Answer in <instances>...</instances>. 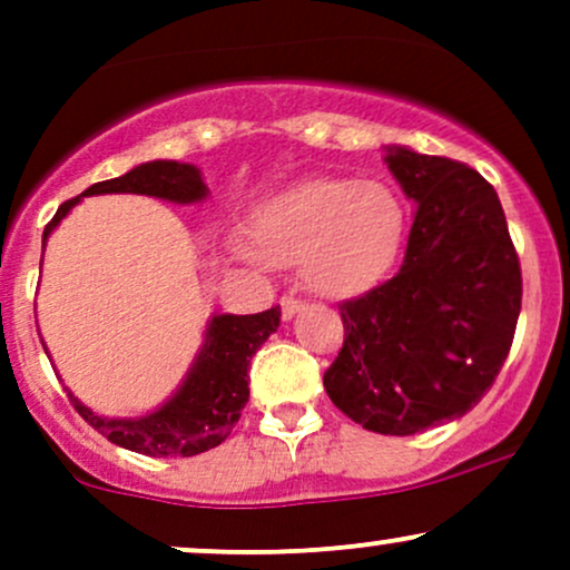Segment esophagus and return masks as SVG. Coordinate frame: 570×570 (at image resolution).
Segmentation results:
<instances>
[{
	"label": "esophagus",
	"instance_id": "esophagus-1",
	"mask_svg": "<svg viewBox=\"0 0 570 570\" xmlns=\"http://www.w3.org/2000/svg\"><path fill=\"white\" fill-rule=\"evenodd\" d=\"M305 307L303 299L297 297H281V313H284V318H292L294 313H299Z\"/></svg>",
	"mask_w": 570,
	"mask_h": 570
}]
</instances>
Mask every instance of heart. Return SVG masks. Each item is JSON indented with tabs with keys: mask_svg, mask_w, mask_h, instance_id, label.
<instances>
[{
	"mask_svg": "<svg viewBox=\"0 0 570 570\" xmlns=\"http://www.w3.org/2000/svg\"><path fill=\"white\" fill-rule=\"evenodd\" d=\"M407 214L385 181L313 179L265 203L254 217V252L273 265H297L322 297L372 289L402 252Z\"/></svg>",
	"mask_w": 570,
	"mask_h": 570,
	"instance_id": "heart-1",
	"label": "heart"
}]
</instances>
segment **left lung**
Here are the masks:
<instances>
[{
  "label": "left lung",
  "instance_id": "1",
  "mask_svg": "<svg viewBox=\"0 0 570 570\" xmlns=\"http://www.w3.org/2000/svg\"><path fill=\"white\" fill-rule=\"evenodd\" d=\"M417 203L402 267L340 303L345 340L324 389L351 421L407 436L466 415L514 340L522 273L493 185L463 163L389 147Z\"/></svg>",
  "mask_w": 570,
  "mask_h": 570
}]
</instances>
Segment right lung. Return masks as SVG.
<instances>
[{
	"mask_svg": "<svg viewBox=\"0 0 570 570\" xmlns=\"http://www.w3.org/2000/svg\"><path fill=\"white\" fill-rule=\"evenodd\" d=\"M101 193H136L174 203H195L206 198L200 171L189 163L153 160L136 166L134 171L117 179L98 181L82 195L61 203L56 217L48 222L42 233V246L48 235L56 230L71 208L85 195ZM281 324V307L252 313V316H233L222 313L214 316L206 330V343L187 372L179 391L163 404L160 410L144 417H104L85 407L69 394L75 410L94 426L98 434L120 448L153 458H189L217 448L230 436L238 423L240 410L248 402V362L259 345L265 343Z\"/></svg>",
	"mask_w": 570,
	"mask_h": 570,
	"instance_id": "add662e5",
	"label": "right lung"
}]
</instances>
